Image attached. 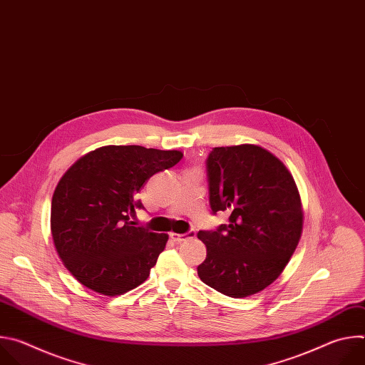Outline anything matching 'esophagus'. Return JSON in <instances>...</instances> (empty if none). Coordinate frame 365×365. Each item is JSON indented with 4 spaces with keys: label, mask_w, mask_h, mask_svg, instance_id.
<instances>
[{
    "label": "esophagus",
    "mask_w": 365,
    "mask_h": 365,
    "mask_svg": "<svg viewBox=\"0 0 365 365\" xmlns=\"http://www.w3.org/2000/svg\"><path fill=\"white\" fill-rule=\"evenodd\" d=\"M196 235V232L193 230L185 232V234H178V232H170V238L175 241V242H182L185 241L186 238H193Z\"/></svg>",
    "instance_id": "obj_1"
}]
</instances>
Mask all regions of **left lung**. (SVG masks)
I'll list each match as a JSON object with an SVG mask.
<instances>
[{
	"mask_svg": "<svg viewBox=\"0 0 365 365\" xmlns=\"http://www.w3.org/2000/svg\"><path fill=\"white\" fill-rule=\"evenodd\" d=\"M210 205L228 211L230 224L199 231L206 258L200 280L230 297L264 290L284 270L303 228V211L292 173L255 144L215 147L206 160Z\"/></svg>",
	"mask_w": 365,
	"mask_h": 365,
	"instance_id": "obj_1",
	"label": "left lung"
}]
</instances>
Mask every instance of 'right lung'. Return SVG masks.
<instances>
[{
  "mask_svg": "<svg viewBox=\"0 0 365 365\" xmlns=\"http://www.w3.org/2000/svg\"><path fill=\"white\" fill-rule=\"evenodd\" d=\"M183 158L179 150L103 145L76 160L51 197L50 230L65 267L85 287L118 296L150 276L169 240L130 222L135 195L158 172Z\"/></svg>",
  "mask_w": 365,
  "mask_h": 365,
  "instance_id": "add662e5",
  "label": "right lung"
}]
</instances>
